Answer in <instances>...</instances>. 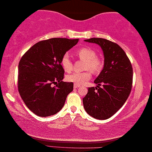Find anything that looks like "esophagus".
Listing matches in <instances>:
<instances>
[{
	"label": "esophagus",
	"mask_w": 152,
	"mask_h": 152,
	"mask_svg": "<svg viewBox=\"0 0 152 152\" xmlns=\"http://www.w3.org/2000/svg\"><path fill=\"white\" fill-rule=\"evenodd\" d=\"M73 86H74V88H79V87H80V85H78V84H75Z\"/></svg>",
	"instance_id": "obj_1"
}]
</instances>
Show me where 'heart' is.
<instances>
[{
	"label": "heart",
	"mask_w": 152,
	"mask_h": 152,
	"mask_svg": "<svg viewBox=\"0 0 152 152\" xmlns=\"http://www.w3.org/2000/svg\"><path fill=\"white\" fill-rule=\"evenodd\" d=\"M75 55L81 61H84L83 70L86 71L83 72H74L66 76L68 82L81 85L88 81L91 77V73L98 74L102 71L104 67V61L100 57L96 55V52L90 47H82L76 51ZM61 65L65 72H70L73 68L71 60L67 54H65L61 59Z\"/></svg>",
	"instance_id": "heart-1"
}]
</instances>
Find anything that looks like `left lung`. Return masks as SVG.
<instances>
[{"instance_id":"8db88e82","label":"left lung","mask_w":152,"mask_h":152,"mask_svg":"<svg viewBox=\"0 0 152 152\" xmlns=\"http://www.w3.org/2000/svg\"><path fill=\"white\" fill-rule=\"evenodd\" d=\"M85 41L98 44L104 56V65L83 98L85 111L93 118L107 120L114 115L127 99L132 88L133 68L127 55L116 43L105 39ZM102 87H100V86Z\"/></svg>"}]
</instances>
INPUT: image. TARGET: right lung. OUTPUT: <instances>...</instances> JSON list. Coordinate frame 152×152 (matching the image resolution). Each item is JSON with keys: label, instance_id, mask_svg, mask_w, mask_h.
Masks as SVG:
<instances>
[{"label": "right lung", "instance_id": "add662e5", "mask_svg": "<svg viewBox=\"0 0 152 152\" xmlns=\"http://www.w3.org/2000/svg\"><path fill=\"white\" fill-rule=\"evenodd\" d=\"M78 39L52 38L35 43L18 64V89L27 107L37 115L48 117L58 113L73 83L62 81L61 57L75 45ZM56 85L55 87L53 84Z\"/></svg>", "mask_w": 152, "mask_h": 152}]
</instances>
